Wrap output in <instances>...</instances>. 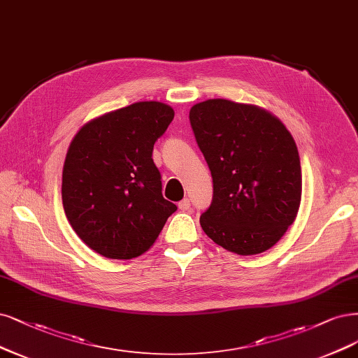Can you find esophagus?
<instances>
[{
    "label": "esophagus",
    "instance_id": "obj_1",
    "mask_svg": "<svg viewBox=\"0 0 358 358\" xmlns=\"http://www.w3.org/2000/svg\"><path fill=\"white\" fill-rule=\"evenodd\" d=\"M179 208H180V210H183V212L189 210V208H191V201H189V199H183V200L179 203Z\"/></svg>",
    "mask_w": 358,
    "mask_h": 358
}]
</instances>
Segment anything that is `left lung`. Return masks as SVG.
<instances>
[{"label": "left lung", "mask_w": 358, "mask_h": 358, "mask_svg": "<svg viewBox=\"0 0 358 358\" xmlns=\"http://www.w3.org/2000/svg\"><path fill=\"white\" fill-rule=\"evenodd\" d=\"M189 121L213 178L203 231L237 255L271 249L301 204V159L290 131L268 110L227 99L194 105Z\"/></svg>", "instance_id": "obj_1"}]
</instances>
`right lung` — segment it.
Masks as SVG:
<instances>
[{
    "label": "right lung",
    "mask_w": 358,
    "mask_h": 358,
    "mask_svg": "<svg viewBox=\"0 0 358 358\" xmlns=\"http://www.w3.org/2000/svg\"><path fill=\"white\" fill-rule=\"evenodd\" d=\"M175 113L138 102L87 122L69 145L62 201L77 236L109 259H131L151 248L178 210L163 196L152 159Z\"/></svg>",
    "instance_id": "1"
}]
</instances>
